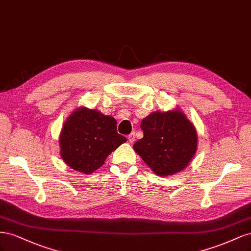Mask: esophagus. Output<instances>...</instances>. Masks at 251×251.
Returning a JSON list of instances; mask_svg holds the SVG:
<instances>
[{
	"instance_id": "34e87169",
	"label": "esophagus",
	"mask_w": 251,
	"mask_h": 251,
	"mask_svg": "<svg viewBox=\"0 0 251 251\" xmlns=\"http://www.w3.org/2000/svg\"><path fill=\"white\" fill-rule=\"evenodd\" d=\"M128 141H129L130 143H133L135 141V134H134V132H131L129 135H128Z\"/></svg>"
}]
</instances>
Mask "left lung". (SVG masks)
Masks as SVG:
<instances>
[{
  "mask_svg": "<svg viewBox=\"0 0 251 251\" xmlns=\"http://www.w3.org/2000/svg\"><path fill=\"white\" fill-rule=\"evenodd\" d=\"M144 137L135 150L157 176H171L184 169L196 153L197 131L180 110L150 113L142 121Z\"/></svg>",
  "mask_w": 251,
  "mask_h": 251,
  "instance_id": "8db88e82",
  "label": "left lung"
}]
</instances>
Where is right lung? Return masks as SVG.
Returning <instances> with one entry per match:
<instances>
[{
    "label": "right lung",
    "instance_id": "add662e5",
    "mask_svg": "<svg viewBox=\"0 0 251 251\" xmlns=\"http://www.w3.org/2000/svg\"><path fill=\"white\" fill-rule=\"evenodd\" d=\"M127 139L117 131V121L98 110L77 108L64 123L61 156L68 166L90 175Z\"/></svg>",
    "mask_w": 251,
    "mask_h": 251
}]
</instances>
